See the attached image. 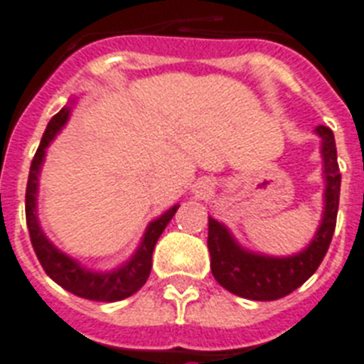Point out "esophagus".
<instances>
[{
	"instance_id": "34e87169",
	"label": "esophagus",
	"mask_w": 364,
	"mask_h": 364,
	"mask_svg": "<svg viewBox=\"0 0 364 364\" xmlns=\"http://www.w3.org/2000/svg\"><path fill=\"white\" fill-rule=\"evenodd\" d=\"M211 187H213V183H211L210 179H200V181H196L193 185V193L208 194L211 191Z\"/></svg>"
}]
</instances>
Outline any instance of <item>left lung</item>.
Returning <instances> with one entry per match:
<instances>
[{
	"label": "left lung",
	"mask_w": 364,
	"mask_h": 364,
	"mask_svg": "<svg viewBox=\"0 0 364 364\" xmlns=\"http://www.w3.org/2000/svg\"><path fill=\"white\" fill-rule=\"evenodd\" d=\"M316 136L321 141L323 160V213L319 227L311 240L299 253L274 255L259 253L243 247L234 238L230 228L210 217L208 249L211 255V272L219 285L236 296L249 300H277L293 293L321 264L333 240L340 200V176L336 160L334 134L327 126H317Z\"/></svg>",
	"instance_id": "1"
}]
</instances>
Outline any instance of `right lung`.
Instances as JSON below:
<instances>
[{
	"mask_svg": "<svg viewBox=\"0 0 364 364\" xmlns=\"http://www.w3.org/2000/svg\"><path fill=\"white\" fill-rule=\"evenodd\" d=\"M75 104L77 98H71L68 105H64L50 119L47 130L41 137L36 156L31 160L28 187H26V223H28L31 245L36 249L37 259L53 282H56L60 287H64L65 291H70L81 299L94 300V302H117V300L128 299L145 285L149 274H151V266H153L154 245L159 242L160 234L164 232V228L168 227V223L171 221V217L176 215L179 204L171 205L170 210L149 223L141 236V242L136 247V251L132 253L130 259L115 266V268H111V270H92V268L81 264L79 260L64 253L62 249L56 247L47 238V234L43 232L39 215H37L39 177H41L45 156H47V147L62 132V128L68 124Z\"/></svg>",
	"mask_w": 364,
	"mask_h": 364,
	"instance_id": "right-lung-1",
	"label": "right lung"
}]
</instances>
